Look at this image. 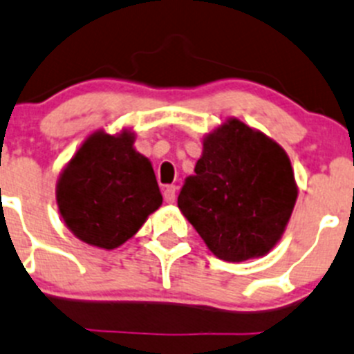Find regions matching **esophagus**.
<instances>
[{
  "mask_svg": "<svg viewBox=\"0 0 354 354\" xmlns=\"http://www.w3.org/2000/svg\"><path fill=\"white\" fill-rule=\"evenodd\" d=\"M174 198H176V187L164 188V201H166L167 204H173Z\"/></svg>",
  "mask_w": 354,
  "mask_h": 354,
  "instance_id": "34e87169",
  "label": "esophagus"
}]
</instances>
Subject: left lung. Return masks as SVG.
<instances>
[{
	"instance_id": "8db88e82",
	"label": "left lung",
	"mask_w": 354,
	"mask_h": 354,
	"mask_svg": "<svg viewBox=\"0 0 354 354\" xmlns=\"http://www.w3.org/2000/svg\"><path fill=\"white\" fill-rule=\"evenodd\" d=\"M194 171L178 207L209 250L230 263L266 256L282 239L297 198L286 150L230 118L204 136Z\"/></svg>"
}]
</instances>
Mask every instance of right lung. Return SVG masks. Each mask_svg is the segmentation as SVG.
I'll return each instance as SVG.
<instances>
[{
    "label": "right lung",
    "mask_w": 354,
    "mask_h": 354,
    "mask_svg": "<svg viewBox=\"0 0 354 354\" xmlns=\"http://www.w3.org/2000/svg\"><path fill=\"white\" fill-rule=\"evenodd\" d=\"M135 131L91 133L57 181V205L67 228L88 245L115 249L162 204L150 160L133 147Z\"/></svg>",
    "instance_id": "add662e5"
}]
</instances>
